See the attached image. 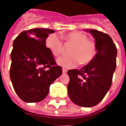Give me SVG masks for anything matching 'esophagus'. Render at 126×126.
Wrapping results in <instances>:
<instances>
[{"instance_id":"esophagus-1","label":"esophagus","mask_w":126,"mask_h":126,"mask_svg":"<svg viewBox=\"0 0 126 126\" xmlns=\"http://www.w3.org/2000/svg\"><path fill=\"white\" fill-rule=\"evenodd\" d=\"M67 70H65V69H63V73H67Z\"/></svg>"}]
</instances>
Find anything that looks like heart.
I'll list each match as a JSON object with an SVG mask.
<instances>
[{"instance_id":"b5f03b06","label":"heart","mask_w":126,"mask_h":126,"mask_svg":"<svg viewBox=\"0 0 126 126\" xmlns=\"http://www.w3.org/2000/svg\"><path fill=\"white\" fill-rule=\"evenodd\" d=\"M63 40L66 43L74 45L70 56H62L57 60L60 66L65 69L77 67L80 63L85 65L90 63L97 53L96 45L88 40L87 35L79 31H73L63 35ZM46 46L54 56H59L63 52V45L61 38L56 34H51L47 38Z\"/></svg>"}]
</instances>
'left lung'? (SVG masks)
<instances>
[{"label": "left lung", "instance_id": "8db88e82", "mask_svg": "<svg viewBox=\"0 0 126 126\" xmlns=\"http://www.w3.org/2000/svg\"><path fill=\"white\" fill-rule=\"evenodd\" d=\"M86 31L95 38L97 53L82 68L68 70L67 91L75 104L91 107L98 105L110 89L116 66L117 49L109 35L97 30Z\"/></svg>", "mask_w": 126, "mask_h": 126}]
</instances>
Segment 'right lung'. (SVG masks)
<instances>
[{"mask_svg": "<svg viewBox=\"0 0 126 126\" xmlns=\"http://www.w3.org/2000/svg\"><path fill=\"white\" fill-rule=\"evenodd\" d=\"M54 30L37 28L16 37L11 52L10 75L16 94L23 101L37 102L48 95L49 86L62 74L46 47V39Z\"/></svg>", "mask_w": 126, "mask_h": 126, "instance_id": "obj_1", "label": "right lung"}]
</instances>
